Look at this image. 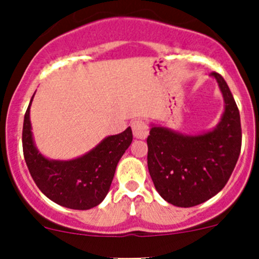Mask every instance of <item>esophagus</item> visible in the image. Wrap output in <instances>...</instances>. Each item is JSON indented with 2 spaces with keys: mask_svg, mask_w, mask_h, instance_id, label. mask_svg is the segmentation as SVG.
I'll use <instances>...</instances> for the list:
<instances>
[{
  "mask_svg": "<svg viewBox=\"0 0 259 259\" xmlns=\"http://www.w3.org/2000/svg\"><path fill=\"white\" fill-rule=\"evenodd\" d=\"M133 134L137 139H145L149 135V126L145 120L143 119H135L132 122Z\"/></svg>",
  "mask_w": 259,
  "mask_h": 259,
  "instance_id": "obj_1",
  "label": "esophagus"
}]
</instances>
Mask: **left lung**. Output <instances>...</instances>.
<instances>
[{
	"mask_svg": "<svg viewBox=\"0 0 259 259\" xmlns=\"http://www.w3.org/2000/svg\"><path fill=\"white\" fill-rule=\"evenodd\" d=\"M219 83L225 111L212 132L184 135L152 125L148 137V167L155 189L168 203L192 207L213 197L227 184L241 152L239 111L222 75Z\"/></svg>",
	"mask_w": 259,
	"mask_h": 259,
	"instance_id": "8db88e82",
	"label": "left lung"
}]
</instances>
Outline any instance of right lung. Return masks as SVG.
<instances>
[{
  "label": "right lung",
  "instance_id": "add662e5",
  "mask_svg": "<svg viewBox=\"0 0 259 259\" xmlns=\"http://www.w3.org/2000/svg\"><path fill=\"white\" fill-rule=\"evenodd\" d=\"M33 99V97H32ZM29 102L23 120L22 145L27 167L38 189L50 200L73 209L99 205L110 189L116 165L133 141L130 127L111 135L77 159L61 161L46 159L34 145L29 120Z\"/></svg>",
  "mask_w": 259,
  "mask_h": 259
}]
</instances>
